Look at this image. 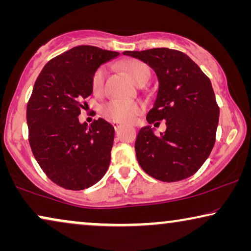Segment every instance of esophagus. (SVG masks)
Wrapping results in <instances>:
<instances>
[{
    "mask_svg": "<svg viewBox=\"0 0 251 251\" xmlns=\"http://www.w3.org/2000/svg\"><path fill=\"white\" fill-rule=\"evenodd\" d=\"M113 126H114V129H115V130H118V129L120 128V126H121V125H120L119 122H114V123H113Z\"/></svg>",
    "mask_w": 251,
    "mask_h": 251,
    "instance_id": "obj_1",
    "label": "esophagus"
}]
</instances>
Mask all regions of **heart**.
<instances>
[{
    "mask_svg": "<svg viewBox=\"0 0 251 251\" xmlns=\"http://www.w3.org/2000/svg\"><path fill=\"white\" fill-rule=\"evenodd\" d=\"M123 68L131 80L137 84L145 83L150 77V68L143 61L129 59L123 63ZM107 70L101 66L96 70L91 78V89L95 95H100L104 91L105 78ZM143 104L136 100H111L102 106V115L113 122H131L137 115L143 112Z\"/></svg>",
    "mask_w": 251,
    "mask_h": 251,
    "instance_id": "heart-1",
    "label": "heart"
}]
</instances>
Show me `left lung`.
I'll return each instance as SVG.
<instances>
[{"instance_id":"8db88e82","label":"left lung","mask_w":251,"mask_h":251,"mask_svg":"<svg viewBox=\"0 0 251 251\" xmlns=\"http://www.w3.org/2000/svg\"><path fill=\"white\" fill-rule=\"evenodd\" d=\"M123 54L144 61L156 73L159 91L146 120L154 126L166 120L167 125L161 136L150 126L139 130L135 150L140 167L167 183L193 176L216 140L219 107L210 80L181 51L154 48Z\"/></svg>"}]
</instances>
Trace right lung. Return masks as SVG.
<instances>
[{"label":"right lung","instance_id":"right-lung-1","mask_svg":"<svg viewBox=\"0 0 251 251\" xmlns=\"http://www.w3.org/2000/svg\"><path fill=\"white\" fill-rule=\"evenodd\" d=\"M119 54L75 47L48 61L34 84L26 111L30 149L48 178L66 190L90 187L108 169L114 128L104 119L81 125L77 116L96 70Z\"/></svg>","mask_w":251,"mask_h":251}]
</instances>
